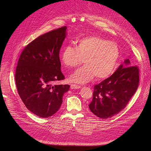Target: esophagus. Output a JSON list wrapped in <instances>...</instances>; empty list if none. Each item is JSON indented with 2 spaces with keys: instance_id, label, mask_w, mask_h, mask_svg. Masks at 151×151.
<instances>
[{
  "instance_id": "esophagus-1",
  "label": "esophagus",
  "mask_w": 151,
  "mask_h": 151,
  "mask_svg": "<svg viewBox=\"0 0 151 151\" xmlns=\"http://www.w3.org/2000/svg\"><path fill=\"white\" fill-rule=\"evenodd\" d=\"M70 88L72 89H79L81 88V86L80 85H76V84H71L70 85Z\"/></svg>"
}]
</instances>
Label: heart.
I'll return each mask as SVG.
<instances>
[{
  "label": "heart",
  "instance_id": "heart-1",
  "mask_svg": "<svg viewBox=\"0 0 151 151\" xmlns=\"http://www.w3.org/2000/svg\"><path fill=\"white\" fill-rule=\"evenodd\" d=\"M74 45L66 46L61 54V63L68 69L79 66L83 60L85 65L71 75L72 82L84 83L94 77L104 79L114 73L119 57L116 43L93 35L76 40Z\"/></svg>",
  "mask_w": 151,
  "mask_h": 151
}]
</instances>
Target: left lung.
I'll return each instance as SVG.
<instances>
[{"instance_id": "8db88e82", "label": "left lung", "mask_w": 151, "mask_h": 151, "mask_svg": "<svg viewBox=\"0 0 151 151\" xmlns=\"http://www.w3.org/2000/svg\"><path fill=\"white\" fill-rule=\"evenodd\" d=\"M121 64L110 77L94 87L90 111L102 119L111 118L126 107L139 83V69L129 59Z\"/></svg>"}]
</instances>
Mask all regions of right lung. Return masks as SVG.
Segmentation results:
<instances>
[{
	"mask_svg": "<svg viewBox=\"0 0 151 151\" xmlns=\"http://www.w3.org/2000/svg\"><path fill=\"white\" fill-rule=\"evenodd\" d=\"M66 26L42 35L21 52L15 70L18 93L26 107L41 118L50 117L60 109L69 85H54L64 79L59 53L66 37Z\"/></svg>",
	"mask_w": 151,
	"mask_h": 151,
	"instance_id": "obj_1",
	"label": "right lung"
}]
</instances>
